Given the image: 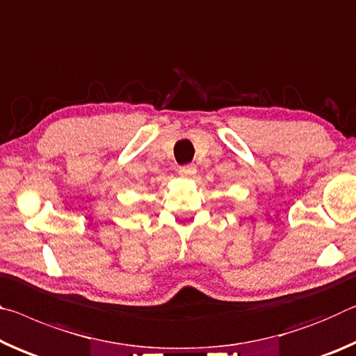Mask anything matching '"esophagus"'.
Instances as JSON below:
<instances>
[{
	"mask_svg": "<svg viewBox=\"0 0 356 356\" xmlns=\"http://www.w3.org/2000/svg\"><path fill=\"white\" fill-rule=\"evenodd\" d=\"M178 173H179V177H183V178H192V177H195L197 168H195V165H184V167H179Z\"/></svg>",
	"mask_w": 356,
	"mask_h": 356,
	"instance_id": "34e87169",
	"label": "esophagus"
}]
</instances>
